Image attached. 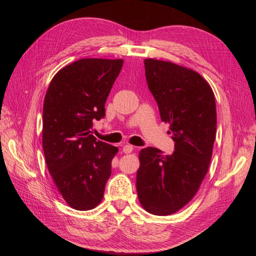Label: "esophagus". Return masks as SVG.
<instances>
[{
  "label": "esophagus",
  "mask_w": 256,
  "mask_h": 256,
  "mask_svg": "<svg viewBox=\"0 0 256 256\" xmlns=\"http://www.w3.org/2000/svg\"><path fill=\"white\" fill-rule=\"evenodd\" d=\"M134 150V147L132 146V145H129V144H127V145H125L122 147V152H125V154H130V152H132V150Z\"/></svg>",
  "instance_id": "esophagus-1"
}]
</instances>
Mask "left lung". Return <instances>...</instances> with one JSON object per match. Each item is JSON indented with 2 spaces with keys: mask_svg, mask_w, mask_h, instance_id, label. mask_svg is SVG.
I'll return each instance as SVG.
<instances>
[{
  "mask_svg": "<svg viewBox=\"0 0 256 256\" xmlns=\"http://www.w3.org/2000/svg\"><path fill=\"white\" fill-rule=\"evenodd\" d=\"M144 65L148 88L175 146L172 154L154 147L141 150L136 191L146 212L168 216L190 202L208 171L216 130L214 95L192 69L152 58Z\"/></svg>",
  "mask_w": 256,
  "mask_h": 256,
  "instance_id": "1",
  "label": "left lung"
}]
</instances>
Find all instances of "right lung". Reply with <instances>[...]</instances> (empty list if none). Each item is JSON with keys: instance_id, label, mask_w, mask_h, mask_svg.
Segmentation results:
<instances>
[{"instance_id": "add662e5", "label": "right lung", "mask_w": 256, "mask_h": 256, "mask_svg": "<svg viewBox=\"0 0 256 256\" xmlns=\"http://www.w3.org/2000/svg\"><path fill=\"white\" fill-rule=\"evenodd\" d=\"M122 60L82 58L53 76L44 102L42 147L53 182L76 210L95 208L104 198L118 148L90 134Z\"/></svg>"}]
</instances>
